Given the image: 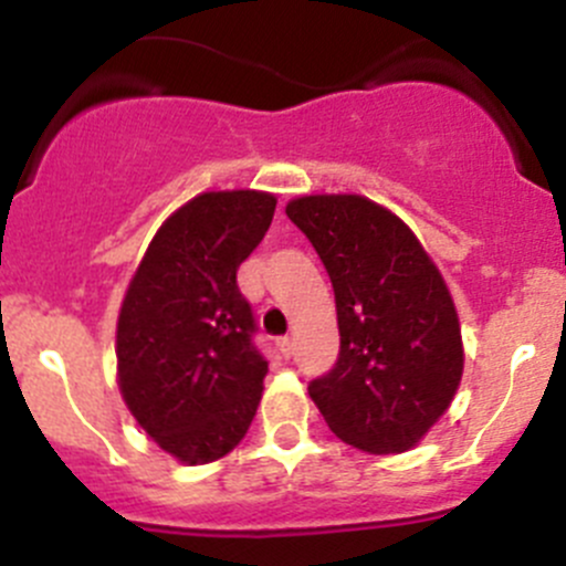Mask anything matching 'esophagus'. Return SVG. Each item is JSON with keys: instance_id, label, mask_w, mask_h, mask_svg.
Masks as SVG:
<instances>
[{"instance_id": "1", "label": "esophagus", "mask_w": 566, "mask_h": 566, "mask_svg": "<svg viewBox=\"0 0 566 566\" xmlns=\"http://www.w3.org/2000/svg\"><path fill=\"white\" fill-rule=\"evenodd\" d=\"M277 349H281L283 357H291V355H294V340H291L289 335H285V338L277 340Z\"/></svg>"}]
</instances>
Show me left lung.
Returning a JSON list of instances; mask_svg holds the SVG:
<instances>
[{
  "instance_id": "8db88e82",
  "label": "left lung",
  "mask_w": 566,
  "mask_h": 566,
  "mask_svg": "<svg viewBox=\"0 0 566 566\" xmlns=\"http://www.w3.org/2000/svg\"><path fill=\"white\" fill-rule=\"evenodd\" d=\"M285 214L316 248L338 311V363L307 385L313 405L355 449H416L465 368L443 275L410 226L363 195H302Z\"/></svg>"
}]
</instances>
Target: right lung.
Returning <instances> with one entry per match:
<instances>
[{
  "mask_svg": "<svg viewBox=\"0 0 566 566\" xmlns=\"http://www.w3.org/2000/svg\"><path fill=\"white\" fill-rule=\"evenodd\" d=\"M277 198L203 192L172 211L128 281L117 316V388L128 412L181 465L237 449L270 371L237 270L270 231Z\"/></svg>",
  "mask_w": 566,
  "mask_h": 566,
  "instance_id": "1",
  "label": "right lung"
}]
</instances>
